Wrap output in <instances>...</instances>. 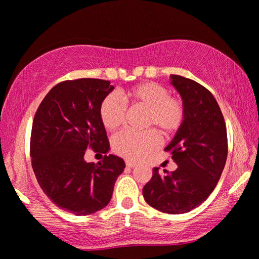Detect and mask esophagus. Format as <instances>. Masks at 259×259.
<instances>
[{
	"label": "esophagus",
	"instance_id": "1",
	"mask_svg": "<svg viewBox=\"0 0 259 259\" xmlns=\"http://www.w3.org/2000/svg\"><path fill=\"white\" fill-rule=\"evenodd\" d=\"M126 166L130 168H133V167H136L137 164H134V162H132V161H126Z\"/></svg>",
	"mask_w": 259,
	"mask_h": 259
}]
</instances>
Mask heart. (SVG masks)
I'll use <instances>...</instances> for the list:
<instances>
[{
  "mask_svg": "<svg viewBox=\"0 0 259 259\" xmlns=\"http://www.w3.org/2000/svg\"><path fill=\"white\" fill-rule=\"evenodd\" d=\"M122 97L131 108L144 109L145 128H153L162 138H171L182 128L186 118V107L183 99L169 95L167 88L158 82L147 81L127 88ZM102 126L115 131L123 123L126 108L113 95H107L99 107ZM153 130L144 132H121L113 138L112 148L115 154L138 160L158 146L159 138Z\"/></svg>",
  "mask_w": 259,
  "mask_h": 259,
  "instance_id": "1",
  "label": "heart"
}]
</instances>
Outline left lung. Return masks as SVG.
Listing matches in <instances>:
<instances>
[{"label": "left lung", "mask_w": 259, "mask_h": 259, "mask_svg": "<svg viewBox=\"0 0 259 259\" xmlns=\"http://www.w3.org/2000/svg\"><path fill=\"white\" fill-rule=\"evenodd\" d=\"M172 84L182 95L186 118L169 152L178 168L159 172L144 186L146 203L169 214L186 213L200 205L214 190L228 157L224 116L211 92L196 81L172 75Z\"/></svg>", "instance_id": "8db88e82"}]
</instances>
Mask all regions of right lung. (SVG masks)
<instances>
[{
	"instance_id": "obj_1",
	"label": "right lung",
	"mask_w": 259,
	"mask_h": 259,
	"mask_svg": "<svg viewBox=\"0 0 259 259\" xmlns=\"http://www.w3.org/2000/svg\"><path fill=\"white\" fill-rule=\"evenodd\" d=\"M113 88L109 81L90 77L62 81L35 113L30 136L35 177L56 206L75 215L104 208L125 168V161L112 154H105L97 165L83 159L88 148L108 151L99 107Z\"/></svg>"
}]
</instances>
